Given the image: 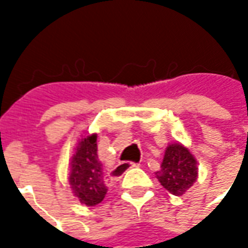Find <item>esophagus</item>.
I'll return each instance as SVG.
<instances>
[{
    "instance_id": "esophagus-1",
    "label": "esophagus",
    "mask_w": 248,
    "mask_h": 248,
    "mask_svg": "<svg viewBox=\"0 0 248 248\" xmlns=\"http://www.w3.org/2000/svg\"><path fill=\"white\" fill-rule=\"evenodd\" d=\"M137 166H140V163H135V162H124V163H118V165L115 166V169L111 171V175H113L114 178H121L124 172L129 170V169Z\"/></svg>"
}]
</instances>
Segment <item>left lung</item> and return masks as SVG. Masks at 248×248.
<instances>
[{"label": "left lung", "mask_w": 248, "mask_h": 248, "mask_svg": "<svg viewBox=\"0 0 248 248\" xmlns=\"http://www.w3.org/2000/svg\"><path fill=\"white\" fill-rule=\"evenodd\" d=\"M155 175L167 191L174 195H182L197 181V161L185 146L179 143L169 145L161 171H156Z\"/></svg>", "instance_id": "1"}]
</instances>
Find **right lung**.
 Listing matches in <instances>:
<instances>
[{
  "instance_id": "right-lung-1",
  "label": "right lung",
  "mask_w": 248,
  "mask_h": 248,
  "mask_svg": "<svg viewBox=\"0 0 248 248\" xmlns=\"http://www.w3.org/2000/svg\"><path fill=\"white\" fill-rule=\"evenodd\" d=\"M69 182L74 195L86 206H95L108 194L106 177L98 161L97 135L93 134L79 142L71 159Z\"/></svg>"
}]
</instances>
